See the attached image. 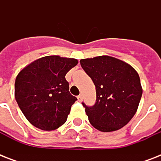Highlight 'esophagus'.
<instances>
[{"label":"esophagus","instance_id":"esophagus-1","mask_svg":"<svg viewBox=\"0 0 161 161\" xmlns=\"http://www.w3.org/2000/svg\"><path fill=\"white\" fill-rule=\"evenodd\" d=\"M77 98H78V100L79 101V102H81V101L83 100V97H82V95H81V94L80 95H78Z\"/></svg>","mask_w":161,"mask_h":161}]
</instances>
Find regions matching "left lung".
I'll return each instance as SVG.
<instances>
[{
	"label": "left lung",
	"instance_id": "left-lung-1",
	"mask_svg": "<svg viewBox=\"0 0 161 161\" xmlns=\"http://www.w3.org/2000/svg\"><path fill=\"white\" fill-rule=\"evenodd\" d=\"M80 64L96 88L94 105L82 103L91 125L102 132L127 125L137 111L143 93L135 68L109 56L81 59Z\"/></svg>",
	"mask_w": 161,
	"mask_h": 161
}]
</instances>
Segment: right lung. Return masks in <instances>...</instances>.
<instances>
[{"instance_id": "1", "label": "right lung", "mask_w": 161, "mask_h": 161, "mask_svg": "<svg viewBox=\"0 0 161 161\" xmlns=\"http://www.w3.org/2000/svg\"><path fill=\"white\" fill-rule=\"evenodd\" d=\"M78 63L74 58L47 56L30 63L16 76L15 98L35 127L50 131L66 122L77 98L69 92L65 76Z\"/></svg>"}]
</instances>
